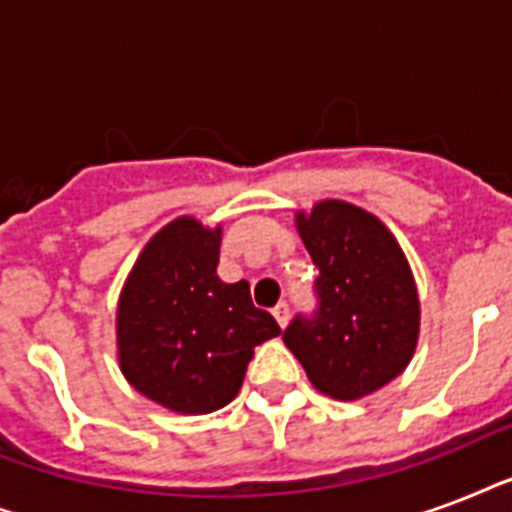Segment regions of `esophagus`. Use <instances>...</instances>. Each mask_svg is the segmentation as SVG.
Returning a JSON list of instances; mask_svg holds the SVG:
<instances>
[{
	"mask_svg": "<svg viewBox=\"0 0 512 512\" xmlns=\"http://www.w3.org/2000/svg\"><path fill=\"white\" fill-rule=\"evenodd\" d=\"M273 319L279 321V327L284 329L287 327V321H289V305L287 303H279L276 308H273Z\"/></svg>",
	"mask_w": 512,
	"mask_h": 512,
	"instance_id": "34e87169",
	"label": "esophagus"
}]
</instances>
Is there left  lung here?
I'll use <instances>...</instances> for the list:
<instances>
[{
  "instance_id": "1",
  "label": "left lung",
  "mask_w": 512,
  "mask_h": 512,
  "mask_svg": "<svg viewBox=\"0 0 512 512\" xmlns=\"http://www.w3.org/2000/svg\"><path fill=\"white\" fill-rule=\"evenodd\" d=\"M297 231L319 268V308L295 316L284 342L313 388L364 398L412 361L420 337V297L396 236L366 209L324 199L297 212Z\"/></svg>"
}]
</instances>
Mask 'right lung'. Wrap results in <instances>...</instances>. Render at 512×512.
I'll return each mask as SVG.
<instances>
[{
    "mask_svg": "<svg viewBox=\"0 0 512 512\" xmlns=\"http://www.w3.org/2000/svg\"><path fill=\"white\" fill-rule=\"evenodd\" d=\"M220 233L188 215L164 225L132 265L116 308L122 374L180 414L231 404L257 345L281 332L252 305L247 281H220Z\"/></svg>",
    "mask_w": 512,
    "mask_h": 512,
    "instance_id": "add662e5",
    "label": "right lung"
}]
</instances>
